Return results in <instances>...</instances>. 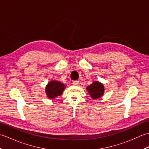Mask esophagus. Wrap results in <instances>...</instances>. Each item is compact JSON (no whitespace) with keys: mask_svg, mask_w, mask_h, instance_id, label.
<instances>
[{"mask_svg":"<svg viewBox=\"0 0 149 149\" xmlns=\"http://www.w3.org/2000/svg\"><path fill=\"white\" fill-rule=\"evenodd\" d=\"M72 84L74 85H75V86H77V85H79V82L78 81H75L73 82Z\"/></svg>","mask_w":149,"mask_h":149,"instance_id":"1","label":"esophagus"}]
</instances>
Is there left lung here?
<instances>
[{
  "instance_id": "8db88e82",
  "label": "left lung",
  "mask_w": 149,
  "mask_h": 149,
  "mask_svg": "<svg viewBox=\"0 0 149 149\" xmlns=\"http://www.w3.org/2000/svg\"><path fill=\"white\" fill-rule=\"evenodd\" d=\"M104 86L99 81H94L93 83L86 87V91L89 93L91 99H98L103 96L104 93Z\"/></svg>"
}]
</instances>
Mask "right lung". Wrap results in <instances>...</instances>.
<instances>
[{"instance_id":"obj_1","label":"right lung","mask_w":149,"mask_h":149,"mask_svg":"<svg viewBox=\"0 0 149 149\" xmlns=\"http://www.w3.org/2000/svg\"><path fill=\"white\" fill-rule=\"evenodd\" d=\"M65 88L66 85L61 82L56 80L50 81L45 87L47 97L49 99H55L56 98L62 95Z\"/></svg>"}]
</instances>
